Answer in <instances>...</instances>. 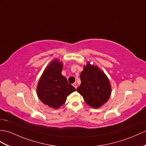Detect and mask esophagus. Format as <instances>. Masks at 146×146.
<instances>
[{"mask_svg":"<svg viewBox=\"0 0 146 146\" xmlns=\"http://www.w3.org/2000/svg\"><path fill=\"white\" fill-rule=\"evenodd\" d=\"M73 86L75 87L76 88H77V84H76V83H74V84H73Z\"/></svg>","mask_w":146,"mask_h":146,"instance_id":"1","label":"esophagus"}]
</instances>
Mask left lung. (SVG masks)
<instances>
[{"label":"left lung","mask_w":146,"mask_h":146,"mask_svg":"<svg viewBox=\"0 0 146 146\" xmlns=\"http://www.w3.org/2000/svg\"><path fill=\"white\" fill-rule=\"evenodd\" d=\"M81 84L77 91L86 104L92 108L100 107L111 95V85L105 74L98 68L87 63L80 74Z\"/></svg>","instance_id":"left-lung-1"}]
</instances>
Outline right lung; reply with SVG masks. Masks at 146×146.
<instances>
[{"label":"right lung","instance_id":"right-lung-1","mask_svg":"<svg viewBox=\"0 0 146 146\" xmlns=\"http://www.w3.org/2000/svg\"><path fill=\"white\" fill-rule=\"evenodd\" d=\"M62 64L54 59L42 74L37 86L40 100L53 108H58L66 100L67 95L76 91L62 74Z\"/></svg>","mask_w":146,"mask_h":146}]
</instances>
